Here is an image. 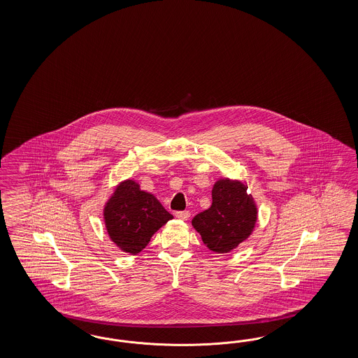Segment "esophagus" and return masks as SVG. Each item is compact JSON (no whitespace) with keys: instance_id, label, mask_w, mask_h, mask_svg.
I'll return each instance as SVG.
<instances>
[{"instance_id":"esophagus-1","label":"esophagus","mask_w":358,"mask_h":358,"mask_svg":"<svg viewBox=\"0 0 358 358\" xmlns=\"http://www.w3.org/2000/svg\"><path fill=\"white\" fill-rule=\"evenodd\" d=\"M174 215H176V217L181 219V220H187V219H189V217H190V213L185 210V211H177V213H176Z\"/></svg>"}]
</instances>
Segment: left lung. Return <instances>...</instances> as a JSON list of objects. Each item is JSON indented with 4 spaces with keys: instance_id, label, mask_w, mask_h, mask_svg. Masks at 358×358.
Returning <instances> with one entry per match:
<instances>
[{
    "instance_id": "8db88e82",
    "label": "left lung",
    "mask_w": 358,
    "mask_h": 358,
    "mask_svg": "<svg viewBox=\"0 0 358 358\" xmlns=\"http://www.w3.org/2000/svg\"><path fill=\"white\" fill-rule=\"evenodd\" d=\"M247 190L238 180L219 178L214 184L213 205L192 220L208 250L227 253L252 235L259 211Z\"/></svg>"
}]
</instances>
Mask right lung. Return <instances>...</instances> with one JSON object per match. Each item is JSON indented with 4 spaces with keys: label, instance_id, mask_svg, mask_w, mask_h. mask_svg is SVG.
Returning a JSON list of instances; mask_svg holds the SVG:
<instances>
[{
    "label": "right lung",
    "instance_id": "obj_1",
    "mask_svg": "<svg viewBox=\"0 0 358 358\" xmlns=\"http://www.w3.org/2000/svg\"><path fill=\"white\" fill-rule=\"evenodd\" d=\"M173 219L155 195L141 190L134 180L115 186L103 207L108 238L120 250L138 255L147 247L155 232Z\"/></svg>",
    "mask_w": 358,
    "mask_h": 358
}]
</instances>
